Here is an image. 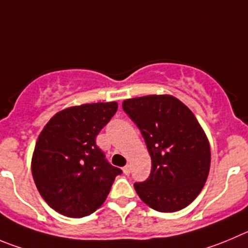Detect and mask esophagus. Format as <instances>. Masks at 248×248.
I'll use <instances>...</instances> for the list:
<instances>
[{
	"instance_id": "esophagus-1",
	"label": "esophagus",
	"mask_w": 248,
	"mask_h": 248,
	"mask_svg": "<svg viewBox=\"0 0 248 248\" xmlns=\"http://www.w3.org/2000/svg\"><path fill=\"white\" fill-rule=\"evenodd\" d=\"M122 170H124V172L126 173V175H128V173L131 172V166H129V165L124 166V169H122Z\"/></svg>"
}]
</instances>
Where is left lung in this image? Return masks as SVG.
I'll use <instances>...</instances> for the list:
<instances>
[{"instance_id":"left-lung-1","label":"left lung","mask_w":248,"mask_h":248,"mask_svg":"<svg viewBox=\"0 0 248 248\" xmlns=\"http://www.w3.org/2000/svg\"><path fill=\"white\" fill-rule=\"evenodd\" d=\"M122 108L140 128L152 159L149 177L135 184L140 198L163 213L187 207L210 168L209 142L193 112L172 95L127 99Z\"/></svg>"}]
</instances>
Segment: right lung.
I'll return each instance as SVG.
<instances>
[{"label":"right lung","instance_id":"right-lung-1","mask_svg":"<svg viewBox=\"0 0 248 248\" xmlns=\"http://www.w3.org/2000/svg\"><path fill=\"white\" fill-rule=\"evenodd\" d=\"M116 111V101L72 106L57 112L39 135L31 173L41 197L60 214L83 218L94 213L122 172L95 143Z\"/></svg>","mask_w":248,"mask_h":248}]
</instances>
